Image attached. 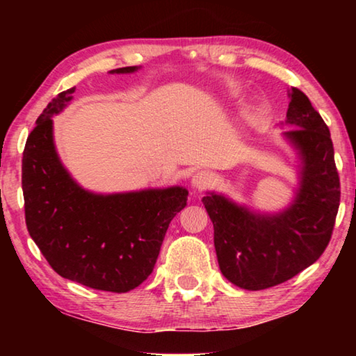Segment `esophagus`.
Returning a JSON list of instances; mask_svg holds the SVG:
<instances>
[{"label":"esophagus","mask_w":356,"mask_h":356,"mask_svg":"<svg viewBox=\"0 0 356 356\" xmlns=\"http://www.w3.org/2000/svg\"><path fill=\"white\" fill-rule=\"evenodd\" d=\"M212 182L213 177L209 171H197L195 176L191 177V186L196 190H206Z\"/></svg>","instance_id":"1"}]
</instances>
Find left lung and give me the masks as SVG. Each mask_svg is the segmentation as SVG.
<instances>
[{
  "instance_id": "left-lung-1",
  "label": "left lung",
  "mask_w": 356,
  "mask_h": 356,
  "mask_svg": "<svg viewBox=\"0 0 356 356\" xmlns=\"http://www.w3.org/2000/svg\"><path fill=\"white\" fill-rule=\"evenodd\" d=\"M282 138L298 165V188L280 212H259L210 191L202 197L213 222V243L225 278L246 291L273 287L314 264L333 232L339 209V176L330 130L309 99L297 88L287 91Z\"/></svg>"
}]
</instances>
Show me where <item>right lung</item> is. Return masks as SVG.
Instances as JSON below:
<instances>
[{
    "mask_svg": "<svg viewBox=\"0 0 356 356\" xmlns=\"http://www.w3.org/2000/svg\"><path fill=\"white\" fill-rule=\"evenodd\" d=\"M140 65L110 70L134 74ZM58 94L35 120L22 160L25 218L31 238L63 278L97 291L129 292L152 273L171 220L186 206L184 186L94 193L65 170L53 116L74 99Z\"/></svg>",
    "mask_w": 356,
    "mask_h": 356,
    "instance_id": "1",
    "label": "right lung"
}]
</instances>
